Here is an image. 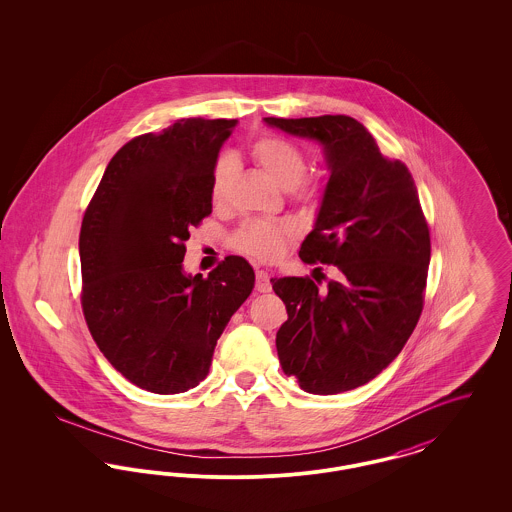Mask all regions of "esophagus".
Instances as JSON below:
<instances>
[{
    "instance_id": "1",
    "label": "esophagus",
    "mask_w": 512,
    "mask_h": 512,
    "mask_svg": "<svg viewBox=\"0 0 512 512\" xmlns=\"http://www.w3.org/2000/svg\"><path fill=\"white\" fill-rule=\"evenodd\" d=\"M255 290L261 293H268L272 290V284H270V274H268L267 270H257L255 272Z\"/></svg>"
}]
</instances>
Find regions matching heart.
Segmentation results:
<instances>
[{
  "instance_id": "b5f03b06",
  "label": "heart",
  "mask_w": 512,
  "mask_h": 512,
  "mask_svg": "<svg viewBox=\"0 0 512 512\" xmlns=\"http://www.w3.org/2000/svg\"><path fill=\"white\" fill-rule=\"evenodd\" d=\"M253 161L267 172L268 176L288 188L293 201L297 203H315L320 194L317 180L307 178V157L303 149L293 144L292 140L274 134L263 132L253 140L249 147ZM236 176V163L230 155H219L213 171H211V201L215 205H222L228 194L230 186ZM293 226L288 222H267V220H253L244 224L234 236L232 244L245 255L259 259V261H274L282 255L284 247L293 238Z\"/></svg>"
}]
</instances>
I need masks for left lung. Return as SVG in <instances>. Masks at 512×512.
Instances as JSON below:
<instances>
[{"mask_svg": "<svg viewBox=\"0 0 512 512\" xmlns=\"http://www.w3.org/2000/svg\"><path fill=\"white\" fill-rule=\"evenodd\" d=\"M265 122L322 142L332 171L299 257L334 265L338 276L326 286L309 276L272 280L288 311L276 334L280 365L309 393L355 390L401 353L422 315L432 245L413 174L351 117Z\"/></svg>", "mask_w": 512, "mask_h": 512, "instance_id": "left-lung-1", "label": "left lung"}]
</instances>
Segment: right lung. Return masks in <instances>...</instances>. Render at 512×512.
Here are the masks:
<instances>
[{
  "instance_id": "1",
  "label": "right lung",
  "mask_w": 512,
  "mask_h": 512,
  "mask_svg": "<svg viewBox=\"0 0 512 512\" xmlns=\"http://www.w3.org/2000/svg\"><path fill=\"white\" fill-rule=\"evenodd\" d=\"M234 119H180L113 155L80 228V303L105 359L169 395L209 374L217 340L255 286L236 255L186 276L190 230L211 215V171Z\"/></svg>"
}]
</instances>
